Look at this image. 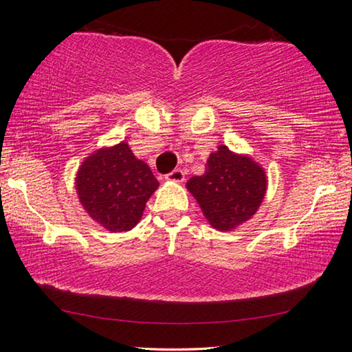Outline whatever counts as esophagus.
Returning a JSON list of instances; mask_svg holds the SVG:
<instances>
[{
  "instance_id": "1",
  "label": "esophagus",
  "mask_w": 352,
  "mask_h": 352,
  "mask_svg": "<svg viewBox=\"0 0 352 352\" xmlns=\"http://www.w3.org/2000/svg\"><path fill=\"white\" fill-rule=\"evenodd\" d=\"M166 180L182 183L183 180H185V172H183L182 169H175V170H172L170 174H167V175H166Z\"/></svg>"
}]
</instances>
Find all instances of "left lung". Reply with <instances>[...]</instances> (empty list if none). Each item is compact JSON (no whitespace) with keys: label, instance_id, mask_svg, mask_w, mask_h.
I'll list each match as a JSON object with an SVG mask.
<instances>
[{"label":"left lung","instance_id":"8db88e82","mask_svg":"<svg viewBox=\"0 0 352 352\" xmlns=\"http://www.w3.org/2000/svg\"><path fill=\"white\" fill-rule=\"evenodd\" d=\"M202 175L191 177L188 191L195 196L207 221L219 231H231L250 220L266 192L265 169L247 155L220 145L210 153Z\"/></svg>","mask_w":352,"mask_h":352}]
</instances>
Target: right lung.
<instances>
[{
	"instance_id": "right-lung-1",
	"label": "right lung",
	"mask_w": 352,
	"mask_h": 352,
	"mask_svg": "<svg viewBox=\"0 0 352 352\" xmlns=\"http://www.w3.org/2000/svg\"><path fill=\"white\" fill-rule=\"evenodd\" d=\"M157 186L150 167L133 156L126 142L92 153L76 174L79 202L110 232L132 230Z\"/></svg>"
}]
</instances>
